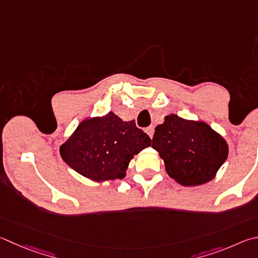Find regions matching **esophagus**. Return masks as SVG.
<instances>
[{
	"label": "esophagus",
	"instance_id": "34e87169",
	"mask_svg": "<svg viewBox=\"0 0 258 258\" xmlns=\"http://www.w3.org/2000/svg\"><path fill=\"white\" fill-rule=\"evenodd\" d=\"M145 132H147V134L149 135V137L152 139L153 133H154V127H153V126H149V127L145 128Z\"/></svg>",
	"mask_w": 258,
	"mask_h": 258
}]
</instances>
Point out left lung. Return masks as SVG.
<instances>
[{"label": "left lung", "mask_w": 258, "mask_h": 258, "mask_svg": "<svg viewBox=\"0 0 258 258\" xmlns=\"http://www.w3.org/2000/svg\"><path fill=\"white\" fill-rule=\"evenodd\" d=\"M151 147L165 161L168 175L184 186L213 179L228 156V144L207 123L175 114L157 126Z\"/></svg>", "instance_id": "1"}]
</instances>
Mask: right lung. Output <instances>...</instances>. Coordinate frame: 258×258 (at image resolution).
<instances>
[{
  "instance_id": "obj_1",
  "label": "right lung",
  "mask_w": 258,
  "mask_h": 258,
  "mask_svg": "<svg viewBox=\"0 0 258 258\" xmlns=\"http://www.w3.org/2000/svg\"><path fill=\"white\" fill-rule=\"evenodd\" d=\"M151 139L134 120L123 121L113 111L83 120L60 147V156L79 174L95 181L125 177L133 156Z\"/></svg>"
}]
</instances>
